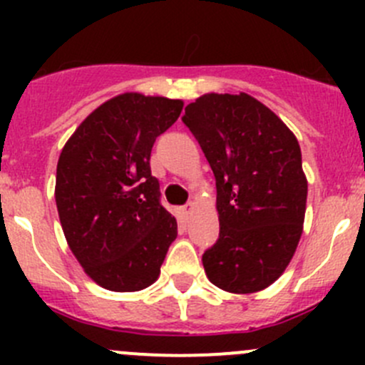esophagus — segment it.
Instances as JSON below:
<instances>
[{
	"instance_id": "1",
	"label": "esophagus",
	"mask_w": 365,
	"mask_h": 365,
	"mask_svg": "<svg viewBox=\"0 0 365 365\" xmlns=\"http://www.w3.org/2000/svg\"><path fill=\"white\" fill-rule=\"evenodd\" d=\"M190 210H192V203H189V205H183V206H180V213H182V215H183V217H189Z\"/></svg>"
}]
</instances>
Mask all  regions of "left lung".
Listing matches in <instances>:
<instances>
[{"label": "left lung", "mask_w": 365, "mask_h": 365, "mask_svg": "<svg viewBox=\"0 0 365 365\" xmlns=\"http://www.w3.org/2000/svg\"><path fill=\"white\" fill-rule=\"evenodd\" d=\"M215 175L219 240L203 254L206 277L230 293L277 281L302 237L307 178L284 121L247 93H206L182 118Z\"/></svg>", "instance_id": "obj_1"}]
</instances>
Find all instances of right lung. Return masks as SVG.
I'll list each match as a JSON object with an SVG mask.
<instances>
[{"label":"right lung","instance_id":"1","mask_svg":"<svg viewBox=\"0 0 365 365\" xmlns=\"http://www.w3.org/2000/svg\"><path fill=\"white\" fill-rule=\"evenodd\" d=\"M182 101L123 93L98 106L56 168V206L70 251L98 286L139 292L157 281L176 219L160 205L150 155Z\"/></svg>","mask_w":365,"mask_h":365}]
</instances>
